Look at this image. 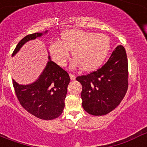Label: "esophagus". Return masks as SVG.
Returning <instances> with one entry per match:
<instances>
[{
    "mask_svg": "<svg viewBox=\"0 0 147 147\" xmlns=\"http://www.w3.org/2000/svg\"><path fill=\"white\" fill-rule=\"evenodd\" d=\"M69 76H70V78H71V80H74L75 79H76V76H75L74 74H71V73L69 74Z\"/></svg>",
    "mask_w": 147,
    "mask_h": 147,
    "instance_id": "1",
    "label": "esophagus"
}]
</instances>
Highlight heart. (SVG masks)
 <instances>
[{
  "label": "heart",
  "instance_id": "heart-1",
  "mask_svg": "<svg viewBox=\"0 0 147 147\" xmlns=\"http://www.w3.org/2000/svg\"><path fill=\"white\" fill-rule=\"evenodd\" d=\"M110 48V40L105 35L71 29L62 34V41L51 43L50 52L57 64L64 66L69 59V51H72L75 62L71 67L80 65L82 71H90L104 62Z\"/></svg>",
  "mask_w": 147,
  "mask_h": 147
}]
</instances>
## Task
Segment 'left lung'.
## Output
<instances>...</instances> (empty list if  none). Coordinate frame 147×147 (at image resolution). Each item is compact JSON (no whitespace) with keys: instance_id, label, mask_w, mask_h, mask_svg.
Here are the masks:
<instances>
[{"instance_id":"left-lung-1","label":"left lung","mask_w":147,"mask_h":147,"mask_svg":"<svg viewBox=\"0 0 147 147\" xmlns=\"http://www.w3.org/2000/svg\"><path fill=\"white\" fill-rule=\"evenodd\" d=\"M84 110L90 115L111 112L124 98L128 89V60L125 49L118 45L107 62L97 71L79 76Z\"/></svg>"}]
</instances>
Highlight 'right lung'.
Segmentation results:
<instances>
[{"mask_svg":"<svg viewBox=\"0 0 147 147\" xmlns=\"http://www.w3.org/2000/svg\"><path fill=\"white\" fill-rule=\"evenodd\" d=\"M41 35L42 33H34L23 37L17 45L12 56L27 41ZM70 80L67 71L49 59L42 74L35 82L21 85L12 80V84L18 100L27 112L38 119L52 120L59 117L63 111Z\"/></svg>","mask_w":147,"mask_h":147,"instance_id":"obj_1","label":"right lung"}]
</instances>
